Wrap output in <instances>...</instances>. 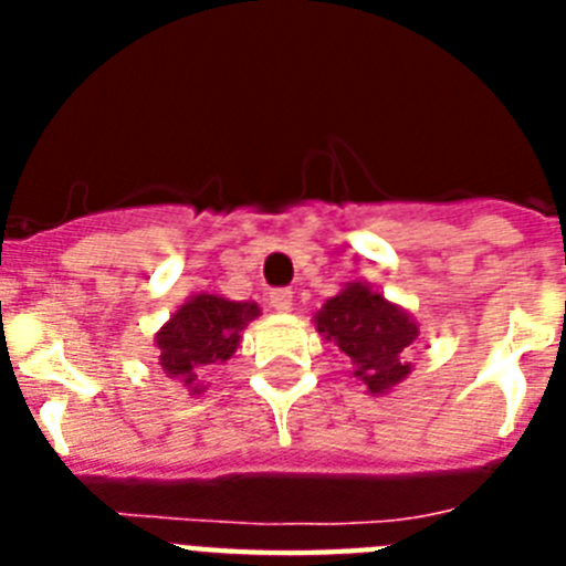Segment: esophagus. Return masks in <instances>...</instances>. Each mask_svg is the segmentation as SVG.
Here are the masks:
<instances>
[{"instance_id":"1","label":"esophagus","mask_w":566,"mask_h":566,"mask_svg":"<svg viewBox=\"0 0 566 566\" xmlns=\"http://www.w3.org/2000/svg\"><path fill=\"white\" fill-rule=\"evenodd\" d=\"M292 289H272V292H269V303H272L274 312H292Z\"/></svg>"}]
</instances>
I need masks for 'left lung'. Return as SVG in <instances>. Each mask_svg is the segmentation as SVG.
I'll return each instance as SVG.
<instances>
[{
	"label": "left lung",
	"mask_w": 566,
	"mask_h": 566,
	"mask_svg": "<svg viewBox=\"0 0 566 566\" xmlns=\"http://www.w3.org/2000/svg\"><path fill=\"white\" fill-rule=\"evenodd\" d=\"M317 332L354 363V377L371 394H385L411 374L405 363L417 339V323L402 308L391 306L382 294L363 283H352L319 308Z\"/></svg>",
	"instance_id": "left-lung-1"
}]
</instances>
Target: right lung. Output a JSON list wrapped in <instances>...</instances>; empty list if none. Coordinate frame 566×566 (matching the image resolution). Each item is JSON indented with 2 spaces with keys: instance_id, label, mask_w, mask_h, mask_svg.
I'll use <instances>...</instances> for the list:
<instances>
[{
  "instance_id": "1",
  "label": "right lung",
  "mask_w": 566,
  "mask_h": 566,
  "mask_svg": "<svg viewBox=\"0 0 566 566\" xmlns=\"http://www.w3.org/2000/svg\"><path fill=\"white\" fill-rule=\"evenodd\" d=\"M258 314L260 308L254 303H234L218 294H195L158 332L161 368L187 385L192 394H201V374L232 357L240 332Z\"/></svg>"
}]
</instances>
